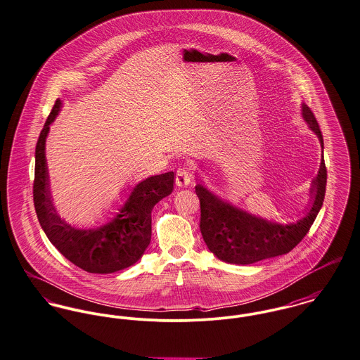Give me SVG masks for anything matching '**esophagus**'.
Returning a JSON list of instances; mask_svg holds the SVG:
<instances>
[{"label":"esophagus","instance_id":"1","mask_svg":"<svg viewBox=\"0 0 360 360\" xmlns=\"http://www.w3.org/2000/svg\"><path fill=\"white\" fill-rule=\"evenodd\" d=\"M191 183V169L190 166H180L176 173V184L179 187H187Z\"/></svg>","mask_w":360,"mask_h":360}]
</instances>
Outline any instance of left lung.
Instances as JSON below:
<instances>
[{
  "mask_svg": "<svg viewBox=\"0 0 360 360\" xmlns=\"http://www.w3.org/2000/svg\"><path fill=\"white\" fill-rule=\"evenodd\" d=\"M302 117L315 131L323 148V136L319 124L305 104ZM327 170L322 158L319 173L312 181V207L304 219L293 224H276L252 216L223 202L198 184L195 193L200 202V233L209 250L229 264H253L292 252L308 233L325 199Z\"/></svg>",
  "mask_w": 360,
  "mask_h": 360,
  "instance_id": "1",
  "label": "left lung"
}]
</instances>
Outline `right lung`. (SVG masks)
<instances>
[{
  "label": "right lung",
  "mask_w": 360,
  "mask_h": 360,
  "mask_svg": "<svg viewBox=\"0 0 360 360\" xmlns=\"http://www.w3.org/2000/svg\"><path fill=\"white\" fill-rule=\"evenodd\" d=\"M62 101L58 98L35 146L33 198L38 221L52 245L67 260L91 274H111L137 262L151 240V210L172 194L174 173L153 176L139 183L120 214L98 229H77L63 221L51 199L45 162V139Z\"/></svg>",
  "instance_id": "right-lung-1"
}]
</instances>
